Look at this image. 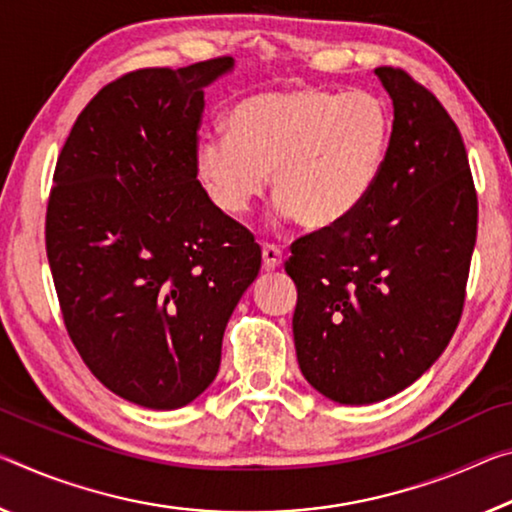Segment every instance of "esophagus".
Here are the masks:
<instances>
[{
	"instance_id": "obj_1",
	"label": "esophagus",
	"mask_w": 512,
	"mask_h": 512,
	"mask_svg": "<svg viewBox=\"0 0 512 512\" xmlns=\"http://www.w3.org/2000/svg\"><path fill=\"white\" fill-rule=\"evenodd\" d=\"M262 264H264L266 271L280 269L282 253H280V250L275 248V246H264V248H262Z\"/></svg>"
}]
</instances>
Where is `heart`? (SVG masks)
<instances>
[{"mask_svg":"<svg viewBox=\"0 0 512 512\" xmlns=\"http://www.w3.org/2000/svg\"><path fill=\"white\" fill-rule=\"evenodd\" d=\"M225 125L227 136H202L193 150V168L216 209L243 216L271 175L275 218L328 232L378 186L394 116L376 93L294 86L246 97Z\"/></svg>","mask_w":512,"mask_h":512,"instance_id":"heart-1","label":"heart"}]
</instances>
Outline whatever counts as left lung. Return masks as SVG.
Segmentation results:
<instances>
[{
    "instance_id": "left-lung-1",
    "label": "left lung",
    "mask_w": 512,
    "mask_h": 512,
    "mask_svg": "<svg viewBox=\"0 0 512 512\" xmlns=\"http://www.w3.org/2000/svg\"><path fill=\"white\" fill-rule=\"evenodd\" d=\"M392 97L383 177L346 223L291 246L294 344L326 399L369 405L403 392L449 346L465 303L478 205L465 143L437 97L376 68Z\"/></svg>"
}]
</instances>
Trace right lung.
I'll return each instance as SVG.
<instances>
[{"label":"right lung","mask_w":512,"mask_h":512,"mask_svg":"<svg viewBox=\"0 0 512 512\" xmlns=\"http://www.w3.org/2000/svg\"><path fill=\"white\" fill-rule=\"evenodd\" d=\"M232 68L225 56L111 81L56 161L45 241L63 321L93 376L143 408H182L214 383L262 266L193 168L205 88Z\"/></svg>","instance_id":"obj_1"}]
</instances>
